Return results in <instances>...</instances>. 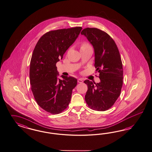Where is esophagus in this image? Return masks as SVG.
Listing matches in <instances>:
<instances>
[{"label":"esophagus","mask_w":152,"mask_h":152,"mask_svg":"<svg viewBox=\"0 0 152 152\" xmlns=\"http://www.w3.org/2000/svg\"><path fill=\"white\" fill-rule=\"evenodd\" d=\"M77 82H78V83H83V79H82V78H78V80H77Z\"/></svg>","instance_id":"esophagus-1"}]
</instances>
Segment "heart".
Segmentation results:
<instances>
[{
  "mask_svg": "<svg viewBox=\"0 0 152 152\" xmlns=\"http://www.w3.org/2000/svg\"><path fill=\"white\" fill-rule=\"evenodd\" d=\"M90 45L88 44L87 43H83V45H82V46L81 47V48H83V47H88V46H89Z\"/></svg>",
  "mask_w": 152,
  "mask_h": 152,
  "instance_id": "b5f03b06",
  "label": "heart"
}]
</instances>
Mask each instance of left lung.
Segmentation results:
<instances>
[{
    "instance_id": "1",
    "label": "left lung",
    "mask_w": 152,
    "mask_h": 152,
    "mask_svg": "<svg viewBox=\"0 0 152 152\" xmlns=\"http://www.w3.org/2000/svg\"><path fill=\"white\" fill-rule=\"evenodd\" d=\"M92 45L95 52V67L99 72V83L88 80L85 101L91 109L105 111L119 97L123 85V69L119 51L112 38L95 28H86L81 33Z\"/></svg>"
}]
</instances>
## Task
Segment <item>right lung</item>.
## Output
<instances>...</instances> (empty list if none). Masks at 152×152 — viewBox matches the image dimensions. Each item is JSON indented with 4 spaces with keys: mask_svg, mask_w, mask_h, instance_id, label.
Masks as SVG:
<instances>
[{
    "mask_svg": "<svg viewBox=\"0 0 152 152\" xmlns=\"http://www.w3.org/2000/svg\"><path fill=\"white\" fill-rule=\"evenodd\" d=\"M82 27L51 31L38 40L30 63L29 78L31 90L38 105L52 114L65 110L71 101L77 79L59 75L56 63L76 41Z\"/></svg>",
    "mask_w": 152,
    "mask_h": 152,
    "instance_id": "right-lung-1",
    "label": "right lung"
}]
</instances>
